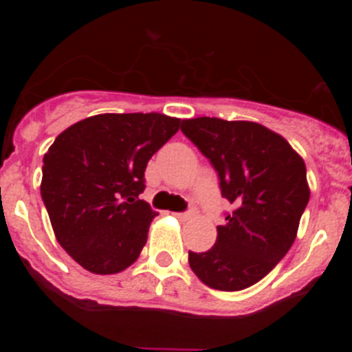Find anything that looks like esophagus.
I'll list each match as a JSON object with an SVG mask.
<instances>
[{
    "mask_svg": "<svg viewBox=\"0 0 352 352\" xmlns=\"http://www.w3.org/2000/svg\"><path fill=\"white\" fill-rule=\"evenodd\" d=\"M174 217H178L179 220H188V219H192V217H194V211H183V213H173Z\"/></svg>",
    "mask_w": 352,
    "mask_h": 352,
    "instance_id": "1",
    "label": "esophagus"
}]
</instances>
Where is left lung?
Wrapping results in <instances>:
<instances>
[{
  "label": "left lung",
  "mask_w": 352,
  "mask_h": 352,
  "mask_svg": "<svg viewBox=\"0 0 352 352\" xmlns=\"http://www.w3.org/2000/svg\"><path fill=\"white\" fill-rule=\"evenodd\" d=\"M182 132L210 160L222 197L232 204L214 247L188 252L192 272L219 291L250 287L294 243L310 199L303 158L282 135L252 121L195 118L183 121Z\"/></svg>",
  "instance_id": "obj_1"
}]
</instances>
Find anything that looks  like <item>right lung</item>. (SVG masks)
<instances>
[{
  "instance_id": "obj_1",
  "label": "right lung",
  "mask_w": 352,
  "mask_h": 352,
  "mask_svg": "<svg viewBox=\"0 0 352 352\" xmlns=\"http://www.w3.org/2000/svg\"><path fill=\"white\" fill-rule=\"evenodd\" d=\"M182 126L158 113L98 114L43 155L42 194L58 243L84 270L113 275L138 261L157 217L139 195L149 158Z\"/></svg>"
}]
</instances>
